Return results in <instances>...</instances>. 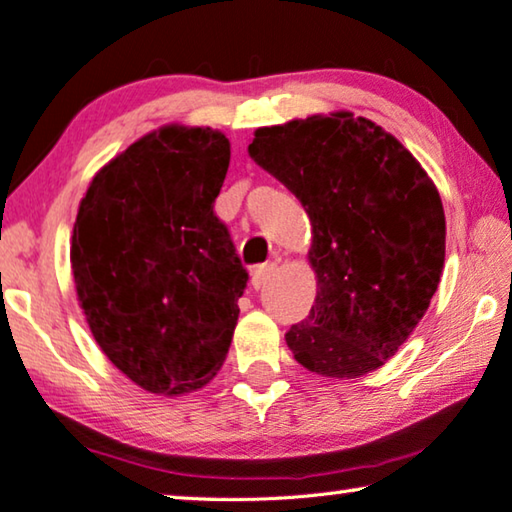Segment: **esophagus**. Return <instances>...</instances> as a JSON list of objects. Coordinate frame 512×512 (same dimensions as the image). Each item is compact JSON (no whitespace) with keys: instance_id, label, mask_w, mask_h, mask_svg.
Segmentation results:
<instances>
[{"instance_id":"obj_1","label":"esophagus","mask_w":512,"mask_h":512,"mask_svg":"<svg viewBox=\"0 0 512 512\" xmlns=\"http://www.w3.org/2000/svg\"><path fill=\"white\" fill-rule=\"evenodd\" d=\"M275 273V264L273 262H269V264H259V266H255L253 269V278H250V285H253L255 289H259V287H264L266 282L271 280V275Z\"/></svg>"}]
</instances>
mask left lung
Returning <instances> with one entry per match:
<instances>
[{
  "label": "left lung",
  "instance_id": "obj_1",
  "mask_svg": "<svg viewBox=\"0 0 512 512\" xmlns=\"http://www.w3.org/2000/svg\"><path fill=\"white\" fill-rule=\"evenodd\" d=\"M250 159L310 216L316 298L287 346L326 378L376 371L412 335L440 285L446 221L410 150L351 111L259 127Z\"/></svg>",
  "mask_w": 512,
  "mask_h": 512
}]
</instances>
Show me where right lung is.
<instances>
[{
    "label": "right lung",
    "instance_id": "add662e5",
    "mask_svg": "<svg viewBox=\"0 0 512 512\" xmlns=\"http://www.w3.org/2000/svg\"><path fill=\"white\" fill-rule=\"evenodd\" d=\"M230 141L164 125L97 170L72 230L97 346L145 392H196L223 367L248 273L214 214Z\"/></svg>",
    "mask_w": 512,
    "mask_h": 512
}]
</instances>
